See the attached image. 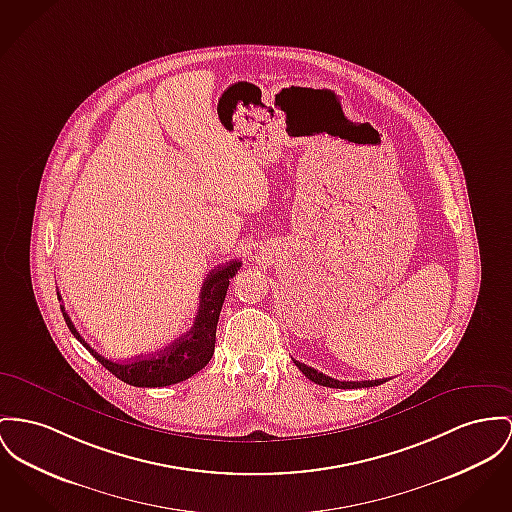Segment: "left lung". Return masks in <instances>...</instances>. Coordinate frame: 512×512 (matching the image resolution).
Listing matches in <instances>:
<instances>
[{
    "mask_svg": "<svg viewBox=\"0 0 512 512\" xmlns=\"http://www.w3.org/2000/svg\"><path fill=\"white\" fill-rule=\"evenodd\" d=\"M293 363L299 367V371L303 373V375L307 376L308 380H312V382H316V384H320V386H328V388H369V386H378V384H382V382H386L384 378H380V380H361V382H343V380H336V378H332V376L322 375V373H318L316 369H312V367H308L305 363H299V361H295L293 359Z\"/></svg>",
    "mask_w": 512,
    "mask_h": 512,
    "instance_id": "left-lung-1",
    "label": "left lung"
}]
</instances>
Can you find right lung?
Wrapping results in <instances>:
<instances>
[{
	"mask_svg": "<svg viewBox=\"0 0 512 512\" xmlns=\"http://www.w3.org/2000/svg\"><path fill=\"white\" fill-rule=\"evenodd\" d=\"M239 260H233L225 266H219L217 270L209 272L205 277L204 285L200 289V308L196 314V320L192 328L180 336L169 347L163 351H157L155 355L147 357H136L132 361H110L103 357L99 351H95L87 341L79 336L75 330L71 318H69L66 307L60 305L64 320L68 324L69 332L81 341L89 353L103 365L106 371L126 384L132 386H143V388H157V386H169L182 382L190 376L196 375L202 371L205 365L209 363L213 349H215V332H217V322L221 307L229 289V279L235 277V273L240 270ZM60 299V295H58Z\"/></svg>",
	"mask_w": 512,
	"mask_h": 512,
	"instance_id": "add662e5",
	"label": "right lung"
}]
</instances>
